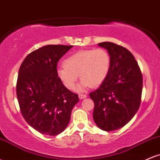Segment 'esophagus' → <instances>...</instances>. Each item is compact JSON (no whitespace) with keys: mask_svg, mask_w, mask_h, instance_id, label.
<instances>
[{"mask_svg":"<svg viewBox=\"0 0 160 160\" xmlns=\"http://www.w3.org/2000/svg\"><path fill=\"white\" fill-rule=\"evenodd\" d=\"M86 96H87V95H86V94H79V98H80V99L86 98Z\"/></svg>","mask_w":160,"mask_h":160,"instance_id":"esophagus-1","label":"esophagus"}]
</instances>
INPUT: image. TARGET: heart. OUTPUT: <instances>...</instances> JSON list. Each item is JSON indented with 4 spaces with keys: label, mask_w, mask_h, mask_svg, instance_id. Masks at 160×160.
<instances>
[{
    "label": "heart",
    "mask_w": 160,
    "mask_h": 160,
    "mask_svg": "<svg viewBox=\"0 0 160 160\" xmlns=\"http://www.w3.org/2000/svg\"><path fill=\"white\" fill-rule=\"evenodd\" d=\"M111 68V56L103 48L80 50L65 58L64 65L58 68L57 75L67 89H74L82 79L79 90L100 86L107 78Z\"/></svg>",
    "instance_id": "1"
}]
</instances>
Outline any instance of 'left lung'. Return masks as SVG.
Masks as SVG:
<instances>
[{"label": "left lung", "instance_id": "left-lung-1", "mask_svg": "<svg viewBox=\"0 0 160 160\" xmlns=\"http://www.w3.org/2000/svg\"><path fill=\"white\" fill-rule=\"evenodd\" d=\"M111 56L107 78L89 93L94 102L93 120L104 131L123 127L132 119L141 104L143 78L135 57L122 46L111 42L98 44Z\"/></svg>", "mask_w": 160, "mask_h": 160}]
</instances>
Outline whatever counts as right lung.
I'll return each instance as SVG.
<instances>
[{"label":"right lung","instance_id":"1","mask_svg":"<svg viewBox=\"0 0 160 160\" xmlns=\"http://www.w3.org/2000/svg\"><path fill=\"white\" fill-rule=\"evenodd\" d=\"M73 46L47 45L25 57L19 68L16 95L25 121L41 134L57 135L69 123L78 95L57 75V64Z\"/></svg>","mask_w":160,"mask_h":160}]
</instances>
